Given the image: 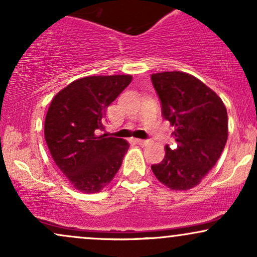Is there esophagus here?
<instances>
[{
  "label": "esophagus",
  "instance_id": "esophagus-1",
  "mask_svg": "<svg viewBox=\"0 0 257 257\" xmlns=\"http://www.w3.org/2000/svg\"><path fill=\"white\" fill-rule=\"evenodd\" d=\"M135 141H137L139 145H149L151 143V140H149V139H137Z\"/></svg>",
  "mask_w": 257,
  "mask_h": 257
}]
</instances>
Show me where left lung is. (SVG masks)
<instances>
[{
  "label": "left lung",
  "mask_w": 257,
  "mask_h": 257,
  "mask_svg": "<svg viewBox=\"0 0 257 257\" xmlns=\"http://www.w3.org/2000/svg\"><path fill=\"white\" fill-rule=\"evenodd\" d=\"M151 81L162 113L175 126L176 147L166 146V156L151 169L172 190H190L216 164L225 149L228 118L222 100L192 75L161 72Z\"/></svg>",
  "instance_id": "obj_1"
}]
</instances>
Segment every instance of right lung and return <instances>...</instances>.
Here are the masks:
<instances>
[{
    "label": "right lung",
    "mask_w": 257,
    "mask_h": 257,
    "mask_svg": "<svg viewBox=\"0 0 257 257\" xmlns=\"http://www.w3.org/2000/svg\"><path fill=\"white\" fill-rule=\"evenodd\" d=\"M129 75L90 76L73 81L52 100L44 138L55 164L78 191L95 193L110 184L129 145L102 131L106 110L132 82Z\"/></svg>",
    "instance_id": "right-lung-1"
}]
</instances>
